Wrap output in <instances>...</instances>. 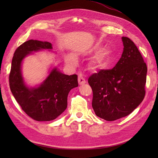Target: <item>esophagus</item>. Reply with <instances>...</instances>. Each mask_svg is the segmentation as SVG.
I'll return each mask as SVG.
<instances>
[{
	"mask_svg": "<svg viewBox=\"0 0 158 158\" xmlns=\"http://www.w3.org/2000/svg\"><path fill=\"white\" fill-rule=\"evenodd\" d=\"M78 83L80 85H82V84H84L85 83V80L84 79V78L83 77V76L80 74L78 75Z\"/></svg>",
	"mask_w": 158,
	"mask_h": 158,
	"instance_id": "esophagus-1",
	"label": "esophagus"
}]
</instances>
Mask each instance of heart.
Instances as JSON below:
<instances>
[{
    "label": "heart",
    "mask_w": 158,
    "mask_h": 158,
    "mask_svg": "<svg viewBox=\"0 0 158 158\" xmlns=\"http://www.w3.org/2000/svg\"><path fill=\"white\" fill-rule=\"evenodd\" d=\"M110 52L109 51H105L102 53L99 54L95 59V63H96L98 66H104L106 64L109 60V56ZM66 61L68 63L72 64H75L76 63V60L74 57L69 56L66 59Z\"/></svg>",
    "instance_id": "obj_1"
}]
</instances>
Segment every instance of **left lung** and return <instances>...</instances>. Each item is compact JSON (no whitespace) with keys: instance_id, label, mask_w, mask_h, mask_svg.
<instances>
[{"instance_id":"left-lung-1","label":"left lung","mask_w":158,"mask_h":158,"mask_svg":"<svg viewBox=\"0 0 158 158\" xmlns=\"http://www.w3.org/2000/svg\"><path fill=\"white\" fill-rule=\"evenodd\" d=\"M121 59L112 69L100 70L88 78L96 115L108 121L126 117L144 98L147 66L134 42L123 37Z\"/></svg>"}]
</instances>
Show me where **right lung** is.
<instances>
[{"mask_svg":"<svg viewBox=\"0 0 158 158\" xmlns=\"http://www.w3.org/2000/svg\"><path fill=\"white\" fill-rule=\"evenodd\" d=\"M51 43L31 40L19 46L12 60L9 84L11 92L22 109L37 121L54 120L67 107L69 93L77 87L78 76L66 75L52 69L39 87L29 88L25 85L21 73V63L32 51L52 49Z\"/></svg>","mask_w":158,"mask_h":158,"instance_id":"right-lung-1","label":"right lung"}]
</instances>
